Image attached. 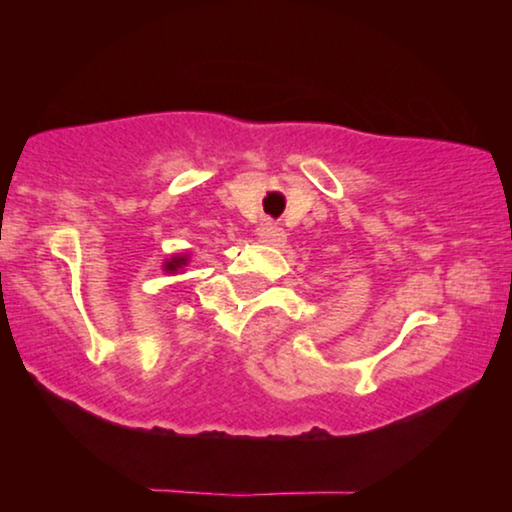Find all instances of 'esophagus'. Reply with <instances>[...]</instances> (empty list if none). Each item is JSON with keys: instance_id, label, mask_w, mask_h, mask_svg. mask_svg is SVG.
I'll return each mask as SVG.
<instances>
[{"instance_id": "1", "label": "esophagus", "mask_w": 512, "mask_h": 512, "mask_svg": "<svg viewBox=\"0 0 512 512\" xmlns=\"http://www.w3.org/2000/svg\"><path fill=\"white\" fill-rule=\"evenodd\" d=\"M257 236H260V243H264V245H274V248H279V245L286 243L284 228L274 226L272 221H264L262 226H260V233H257Z\"/></svg>"}]
</instances>
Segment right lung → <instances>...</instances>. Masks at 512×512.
Here are the masks:
<instances>
[{
  "instance_id": "right-lung-1",
  "label": "right lung",
  "mask_w": 512,
  "mask_h": 512,
  "mask_svg": "<svg viewBox=\"0 0 512 512\" xmlns=\"http://www.w3.org/2000/svg\"><path fill=\"white\" fill-rule=\"evenodd\" d=\"M187 262H190V255L187 252H178V255H170V260L163 262V272L166 274H178L182 269L187 267Z\"/></svg>"
}]
</instances>
